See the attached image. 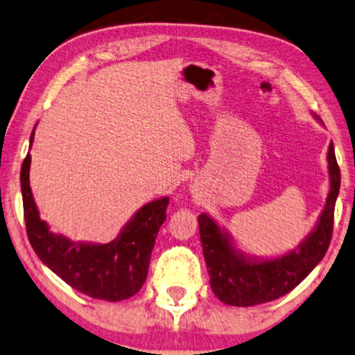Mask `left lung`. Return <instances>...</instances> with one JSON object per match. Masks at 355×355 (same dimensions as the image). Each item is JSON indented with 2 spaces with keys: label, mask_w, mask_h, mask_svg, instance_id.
Returning a JSON list of instances; mask_svg holds the SVG:
<instances>
[{
  "label": "left lung",
  "mask_w": 355,
  "mask_h": 355,
  "mask_svg": "<svg viewBox=\"0 0 355 355\" xmlns=\"http://www.w3.org/2000/svg\"><path fill=\"white\" fill-rule=\"evenodd\" d=\"M329 194L320 220L306 241L275 261H248L230 244L227 234L206 214L198 217L199 234L211 288L228 306L249 307L270 302L293 291L325 256L331 241L334 204L341 187V172L333 143L328 149Z\"/></svg>",
  "instance_id": "1"
}]
</instances>
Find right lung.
Returning a JSON list of instances; mask_svg holds the SVG:
<instances>
[{
  "label": "right lung",
  "mask_w": 355,
  "mask_h": 355,
  "mask_svg": "<svg viewBox=\"0 0 355 355\" xmlns=\"http://www.w3.org/2000/svg\"><path fill=\"white\" fill-rule=\"evenodd\" d=\"M33 139V133L30 141ZM30 154L21 168L24 218L33 251L69 286L89 297L117 302L132 297L146 282L149 259L161 225L166 220L168 198L143 206L107 244H77L49 233L40 218L30 189Z\"/></svg>",
  "instance_id": "1"
}]
</instances>
